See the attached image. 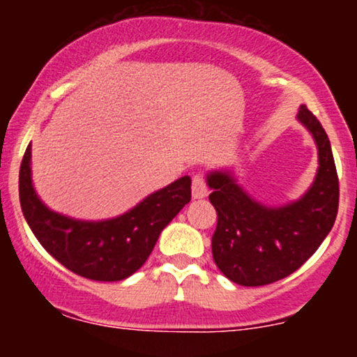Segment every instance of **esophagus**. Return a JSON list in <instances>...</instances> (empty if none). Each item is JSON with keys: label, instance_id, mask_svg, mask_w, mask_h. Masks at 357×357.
<instances>
[{"label": "esophagus", "instance_id": "1", "mask_svg": "<svg viewBox=\"0 0 357 357\" xmlns=\"http://www.w3.org/2000/svg\"><path fill=\"white\" fill-rule=\"evenodd\" d=\"M191 191H192V198H195V199H202L208 195L206 183H204V178L202 174H196L195 178H192Z\"/></svg>", "mask_w": 357, "mask_h": 357}]
</instances>
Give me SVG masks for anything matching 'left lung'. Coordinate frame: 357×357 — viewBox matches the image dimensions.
Masks as SVG:
<instances>
[{
  "label": "left lung",
  "mask_w": 357,
  "mask_h": 357,
  "mask_svg": "<svg viewBox=\"0 0 357 357\" xmlns=\"http://www.w3.org/2000/svg\"><path fill=\"white\" fill-rule=\"evenodd\" d=\"M297 121L317 147V173L304 195L270 206L253 198L228 169L206 174L210 202L218 213L211 238L216 267L245 287L267 285L296 272L333 230L339 206V179L329 137L305 105Z\"/></svg>",
  "instance_id": "obj_1"
}]
</instances>
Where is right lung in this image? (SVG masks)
I'll return each mask as SVG.
<instances>
[{"label": "right lung", "instance_id": "1", "mask_svg": "<svg viewBox=\"0 0 357 357\" xmlns=\"http://www.w3.org/2000/svg\"><path fill=\"white\" fill-rule=\"evenodd\" d=\"M190 199L191 178L183 176L116 218L77 220L53 211L38 196L31 179V144L20 167V203L28 227L55 260L90 280L117 282L137 272Z\"/></svg>", "mask_w": 357, "mask_h": 357}]
</instances>
